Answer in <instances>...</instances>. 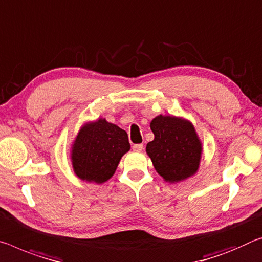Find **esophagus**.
<instances>
[{"mask_svg":"<svg viewBox=\"0 0 262 262\" xmlns=\"http://www.w3.org/2000/svg\"><path fill=\"white\" fill-rule=\"evenodd\" d=\"M133 150L134 151H142L143 150V144H134L133 146Z\"/></svg>","mask_w":262,"mask_h":262,"instance_id":"1","label":"esophagus"}]
</instances>
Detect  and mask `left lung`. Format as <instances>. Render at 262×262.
<instances>
[{
  "instance_id": "obj_1",
  "label": "left lung",
  "mask_w": 262,
  "mask_h": 262,
  "mask_svg": "<svg viewBox=\"0 0 262 262\" xmlns=\"http://www.w3.org/2000/svg\"><path fill=\"white\" fill-rule=\"evenodd\" d=\"M155 139L146 151L154 168L169 183H177L194 175L202 157V142L193 124L182 118L159 115L151 120Z\"/></svg>"
}]
</instances>
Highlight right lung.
<instances>
[{
  "mask_svg": "<svg viewBox=\"0 0 262 262\" xmlns=\"http://www.w3.org/2000/svg\"><path fill=\"white\" fill-rule=\"evenodd\" d=\"M129 149L127 133L116 124L106 119L86 123L72 146L74 173L82 181L105 183L114 175L120 160Z\"/></svg>",
  "mask_w": 262,
  "mask_h": 262,
  "instance_id": "right-lung-1",
  "label": "right lung"
}]
</instances>
